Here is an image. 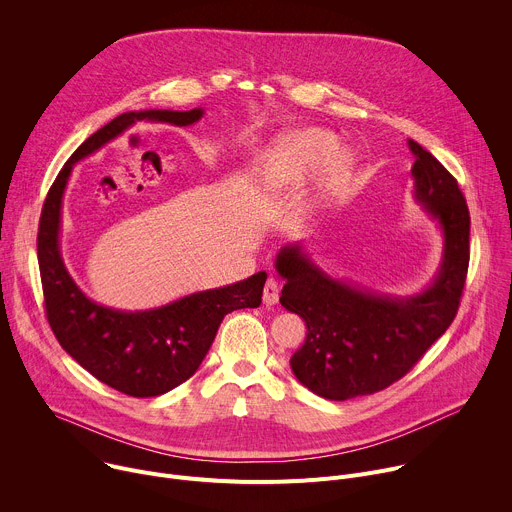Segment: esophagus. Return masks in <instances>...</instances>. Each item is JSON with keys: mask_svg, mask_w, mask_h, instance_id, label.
Returning <instances> with one entry per match:
<instances>
[{"mask_svg": "<svg viewBox=\"0 0 512 512\" xmlns=\"http://www.w3.org/2000/svg\"><path fill=\"white\" fill-rule=\"evenodd\" d=\"M277 302H279V283L273 277H269L265 287H263V304L265 306H275Z\"/></svg>", "mask_w": 512, "mask_h": 512, "instance_id": "esophagus-1", "label": "esophagus"}]
</instances>
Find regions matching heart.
Masks as SVG:
<instances>
[{
  "label": "heart",
  "instance_id": "b5f03b06",
  "mask_svg": "<svg viewBox=\"0 0 512 512\" xmlns=\"http://www.w3.org/2000/svg\"><path fill=\"white\" fill-rule=\"evenodd\" d=\"M334 145L336 137L316 127L302 129L283 137L273 150L263 156L261 182L269 190L291 186L300 182L326 159L320 176L322 186L326 190L340 188L350 176L352 158L344 150L330 154Z\"/></svg>",
  "mask_w": 512,
  "mask_h": 512
}]
</instances>
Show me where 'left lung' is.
Returning a JSON list of instances; mask_svg holds the SVG:
<instances>
[{
	"label": "left lung",
	"instance_id": "obj_1",
	"mask_svg": "<svg viewBox=\"0 0 512 512\" xmlns=\"http://www.w3.org/2000/svg\"><path fill=\"white\" fill-rule=\"evenodd\" d=\"M415 198L444 233V259L433 283L411 298L379 296L324 273L287 245L275 269L285 279L281 306L304 318L306 342L289 364L312 393L346 401L373 395L405 377L454 322L470 261V212L456 178L409 139Z\"/></svg>",
	"mask_w": 512,
	"mask_h": 512
}]
</instances>
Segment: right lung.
Returning <instances> with one entry per match:
<instances>
[{
  "mask_svg": "<svg viewBox=\"0 0 512 512\" xmlns=\"http://www.w3.org/2000/svg\"><path fill=\"white\" fill-rule=\"evenodd\" d=\"M202 109L129 111L85 139L58 172L42 206L38 265L48 324L60 346L101 383L129 397H158L188 381L204 360L218 326L235 310L259 308L265 271L218 289L198 291L168 306L121 312L89 300L72 281L58 247L60 208L68 176L135 121L192 125Z\"/></svg>",
  "mask_w": 512,
  "mask_h": 512,
  "instance_id": "obj_1",
  "label": "right lung"
}]
</instances>
